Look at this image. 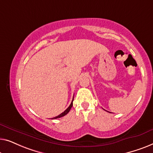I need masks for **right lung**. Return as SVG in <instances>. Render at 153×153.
<instances>
[{
    "label": "right lung",
    "mask_w": 153,
    "mask_h": 153,
    "mask_svg": "<svg viewBox=\"0 0 153 153\" xmlns=\"http://www.w3.org/2000/svg\"><path fill=\"white\" fill-rule=\"evenodd\" d=\"M73 101H74V98H73V100H72V102H71V105H69V107H68L67 109H66L65 111H63V112H62V114H60L59 115H58V116H57V117H54V118H53L52 119H59V118H61V117H64V116H65L66 114H67L69 112V111H70V109H71V107H72V106H73Z\"/></svg>",
    "instance_id": "add662e5"
}]
</instances>
